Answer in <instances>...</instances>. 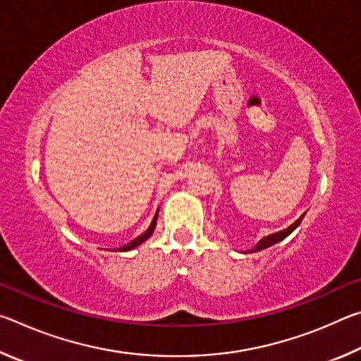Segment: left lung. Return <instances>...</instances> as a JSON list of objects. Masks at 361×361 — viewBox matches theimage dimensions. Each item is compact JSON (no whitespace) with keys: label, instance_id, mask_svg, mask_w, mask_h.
I'll return each mask as SVG.
<instances>
[{"label":"left lung","instance_id":"1","mask_svg":"<svg viewBox=\"0 0 361 361\" xmlns=\"http://www.w3.org/2000/svg\"><path fill=\"white\" fill-rule=\"evenodd\" d=\"M302 218H304V215L302 216H299L295 223H293L291 226H288V228L286 229H283V231H279V232H274V234H271V235H266V237H262V239L256 243L255 245V248H252V250H248V253H253V252H259V250H264V248H267V247H271V245H274V243H277V242H280V240H283L285 237H288L293 231H295L298 226H299V223L302 221Z\"/></svg>","mask_w":361,"mask_h":361}]
</instances>
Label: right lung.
I'll use <instances>...</instances> for the list:
<instances>
[{
	"instance_id": "add662e5",
	"label": "right lung",
	"mask_w": 361,
	"mask_h": 361,
	"mask_svg": "<svg viewBox=\"0 0 361 361\" xmlns=\"http://www.w3.org/2000/svg\"><path fill=\"white\" fill-rule=\"evenodd\" d=\"M157 213H159V210L156 212V215H154V218H152V221H151V224H149V228L146 229L142 235H138L137 239H133L132 242H129V243H126V245H122L121 248H116V250H119V252H129V250H132V248H135V247H138L140 243H143L146 239H149L151 237V234L152 232H154V228H156V221H157Z\"/></svg>"
}]
</instances>
